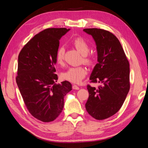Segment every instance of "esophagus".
Returning a JSON list of instances; mask_svg holds the SVG:
<instances>
[{"label": "esophagus", "instance_id": "esophagus-1", "mask_svg": "<svg viewBox=\"0 0 148 148\" xmlns=\"http://www.w3.org/2000/svg\"><path fill=\"white\" fill-rule=\"evenodd\" d=\"M72 88L73 89H76V90H78V89H79V88L77 86V85H75V84H73L72 86Z\"/></svg>", "mask_w": 148, "mask_h": 148}]
</instances>
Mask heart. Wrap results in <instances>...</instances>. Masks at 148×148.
I'll use <instances>...</instances> for the list:
<instances>
[{
    "instance_id": "b5f03b06",
    "label": "heart",
    "mask_w": 148,
    "mask_h": 148,
    "mask_svg": "<svg viewBox=\"0 0 148 148\" xmlns=\"http://www.w3.org/2000/svg\"><path fill=\"white\" fill-rule=\"evenodd\" d=\"M72 44L77 50L83 55V60L85 64L91 65L93 64L95 59L92 54L88 53L89 47L88 42L82 37H77L72 41ZM65 57V49L60 46L57 50L56 53V60L59 65H63ZM87 74V70L84 66H71L64 72L62 76L65 79L73 83H79Z\"/></svg>"
}]
</instances>
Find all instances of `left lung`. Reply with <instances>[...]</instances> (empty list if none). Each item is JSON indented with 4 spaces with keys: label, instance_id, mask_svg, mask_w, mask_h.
I'll list each match as a JSON object with an SVG mask.
<instances>
[{
    "label": "left lung",
    "instance_id": "obj_1",
    "mask_svg": "<svg viewBox=\"0 0 148 148\" xmlns=\"http://www.w3.org/2000/svg\"><path fill=\"white\" fill-rule=\"evenodd\" d=\"M83 31L95 39L97 62L90 77L91 83H101L97 88L88 84V99L85 107L96 120L115 114L122 106L130 87V65L122 45L114 34L102 29Z\"/></svg>",
    "mask_w": 148,
    "mask_h": 148
}]
</instances>
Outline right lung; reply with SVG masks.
<instances>
[{
  "mask_svg": "<svg viewBox=\"0 0 148 148\" xmlns=\"http://www.w3.org/2000/svg\"><path fill=\"white\" fill-rule=\"evenodd\" d=\"M69 29L47 28L36 34L22 48L18 59L16 84L26 108L43 122L54 120L62 112L64 96L71 84H56V53L59 40Z\"/></svg>",
  "mask_w": 148,
  "mask_h": 148,
  "instance_id": "1",
  "label": "right lung"
}]
</instances>
